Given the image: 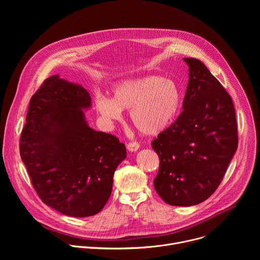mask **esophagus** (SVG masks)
I'll list each match as a JSON object with an SVG mask.
<instances>
[{"mask_svg": "<svg viewBox=\"0 0 260 260\" xmlns=\"http://www.w3.org/2000/svg\"><path fill=\"white\" fill-rule=\"evenodd\" d=\"M139 147H140V145H139L138 142H129V143L126 145V148H127V150H128L129 152H135V151H137V150L139 149Z\"/></svg>", "mask_w": 260, "mask_h": 260, "instance_id": "esophagus-1", "label": "esophagus"}]
</instances>
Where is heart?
Returning <instances> with one entry per match:
<instances>
[{"instance_id": "b5f03b06", "label": "heart", "mask_w": 260, "mask_h": 260, "mask_svg": "<svg viewBox=\"0 0 260 260\" xmlns=\"http://www.w3.org/2000/svg\"><path fill=\"white\" fill-rule=\"evenodd\" d=\"M95 108L105 121L120 120L131 110L133 125L145 136H156L175 120L182 103L179 86L159 76L125 80L114 87V99L95 96Z\"/></svg>"}]
</instances>
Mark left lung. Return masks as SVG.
<instances>
[{
    "label": "left lung",
    "instance_id": "1",
    "mask_svg": "<svg viewBox=\"0 0 260 260\" xmlns=\"http://www.w3.org/2000/svg\"><path fill=\"white\" fill-rule=\"evenodd\" d=\"M184 61L189 81L183 111L151 146L159 157L156 192L171 206L188 207L215 192L239 140L231 95L201 60Z\"/></svg>",
    "mask_w": 260,
    "mask_h": 260
}]
</instances>
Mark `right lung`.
Listing matches in <instances>:
<instances>
[{
  "label": "right lung",
  "instance_id": "1",
  "mask_svg": "<svg viewBox=\"0 0 260 260\" xmlns=\"http://www.w3.org/2000/svg\"><path fill=\"white\" fill-rule=\"evenodd\" d=\"M89 93L57 75L44 80L29 101L20 135V157L44 204L72 217L98 214L125 158L123 143L90 128L82 109Z\"/></svg>",
  "mask_w": 260,
  "mask_h": 260
}]
</instances>
